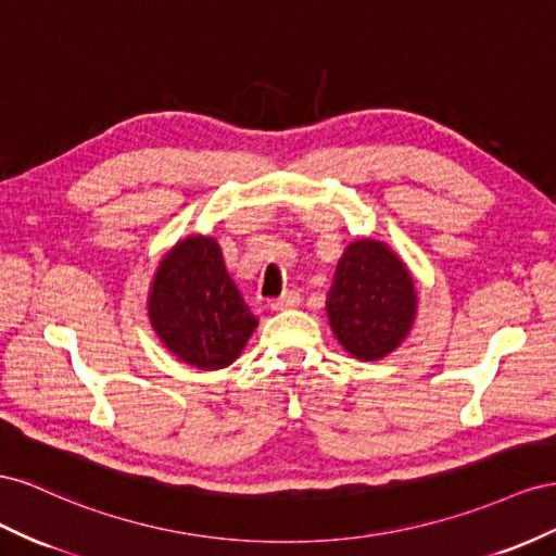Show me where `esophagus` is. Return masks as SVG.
<instances>
[{"mask_svg":"<svg viewBox=\"0 0 556 556\" xmlns=\"http://www.w3.org/2000/svg\"><path fill=\"white\" fill-rule=\"evenodd\" d=\"M300 305V293L298 291H287L281 293L277 300H273L269 303V307H273V312H283V309H293Z\"/></svg>","mask_w":556,"mask_h":556,"instance_id":"obj_1","label":"esophagus"}]
</instances>
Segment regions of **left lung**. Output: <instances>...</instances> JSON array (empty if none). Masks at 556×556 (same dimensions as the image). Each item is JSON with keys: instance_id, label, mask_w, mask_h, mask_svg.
I'll return each instance as SVG.
<instances>
[{"instance_id": "8db88e82", "label": "left lung", "mask_w": 556, "mask_h": 556, "mask_svg": "<svg viewBox=\"0 0 556 556\" xmlns=\"http://www.w3.org/2000/svg\"><path fill=\"white\" fill-rule=\"evenodd\" d=\"M326 314L344 352L379 361L395 352L415 326V279L389 244L356 240L338 261Z\"/></svg>"}]
</instances>
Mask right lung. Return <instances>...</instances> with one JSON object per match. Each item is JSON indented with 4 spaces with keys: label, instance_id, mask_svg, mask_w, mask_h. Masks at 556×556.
<instances>
[{
    "label": "right lung",
    "instance_id": "obj_1",
    "mask_svg": "<svg viewBox=\"0 0 556 556\" xmlns=\"http://www.w3.org/2000/svg\"><path fill=\"white\" fill-rule=\"evenodd\" d=\"M147 309L167 352L198 370L230 366L258 326L210 235L184 237L165 253Z\"/></svg>",
    "mask_w": 556,
    "mask_h": 556
}]
</instances>
